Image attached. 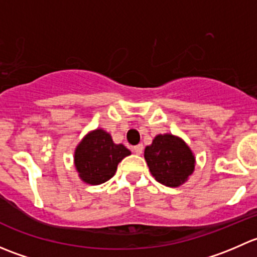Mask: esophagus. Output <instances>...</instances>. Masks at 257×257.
<instances>
[{"label": "esophagus", "instance_id": "esophagus-1", "mask_svg": "<svg viewBox=\"0 0 257 257\" xmlns=\"http://www.w3.org/2000/svg\"><path fill=\"white\" fill-rule=\"evenodd\" d=\"M133 152L138 155L142 154V153H143V144H138L136 145V147H133Z\"/></svg>", "mask_w": 257, "mask_h": 257}]
</instances>
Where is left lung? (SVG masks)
Returning <instances> with one entry per match:
<instances>
[{
	"mask_svg": "<svg viewBox=\"0 0 257 257\" xmlns=\"http://www.w3.org/2000/svg\"><path fill=\"white\" fill-rule=\"evenodd\" d=\"M150 173L160 184L177 188L195 168V157L185 142L173 134H159L144 150Z\"/></svg>",
	"mask_w": 257,
	"mask_h": 257,
	"instance_id": "1",
	"label": "left lung"
}]
</instances>
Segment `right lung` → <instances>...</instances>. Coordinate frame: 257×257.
<instances>
[{"mask_svg":"<svg viewBox=\"0 0 257 257\" xmlns=\"http://www.w3.org/2000/svg\"><path fill=\"white\" fill-rule=\"evenodd\" d=\"M128 155H131V150L123 144L114 143L109 133L95 129L77 145L74 165L84 183L99 185L115 174L118 164Z\"/></svg>","mask_w":257,"mask_h":257,"instance_id":"1","label":"right lung"}]
</instances>
